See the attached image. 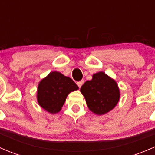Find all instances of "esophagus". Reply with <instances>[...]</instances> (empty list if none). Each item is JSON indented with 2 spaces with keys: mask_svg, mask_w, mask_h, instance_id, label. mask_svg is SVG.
<instances>
[{
  "mask_svg": "<svg viewBox=\"0 0 155 155\" xmlns=\"http://www.w3.org/2000/svg\"><path fill=\"white\" fill-rule=\"evenodd\" d=\"M83 83H84V80H81V81H79V82H77V85L79 87H82V85H83Z\"/></svg>",
  "mask_w": 155,
  "mask_h": 155,
  "instance_id": "1",
  "label": "esophagus"
}]
</instances>
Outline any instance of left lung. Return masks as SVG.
Here are the masks:
<instances>
[{
	"label": "left lung",
	"mask_w": 155,
	"mask_h": 155,
	"mask_svg": "<svg viewBox=\"0 0 155 155\" xmlns=\"http://www.w3.org/2000/svg\"><path fill=\"white\" fill-rule=\"evenodd\" d=\"M89 110L96 115H104L112 110L118 103L120 90L116 82L104 72L92 76L80 88Z\"/></svg>",
	"instance_id": "left-lung-1"
}]
</instances>
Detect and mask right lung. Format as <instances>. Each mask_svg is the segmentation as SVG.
<instances>
[{"mask_svg":"<svg viewBox=\"0 0 155 155\" xmlns=\"http://www.w3.org/2000/svg\"><path fill=\"white\" fill-rule=\"evenodd\" d=\"M79 87L70 78L52 71L42 79L37 89V101L43 109L51 114L60 112L68 95Z\"/></svg>","mask_w":155,"mask_h":155,"instance_id":"obj_1","label":"right lung"}]
</instances>
